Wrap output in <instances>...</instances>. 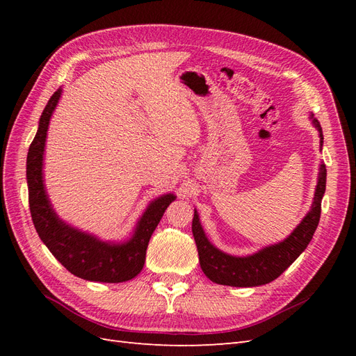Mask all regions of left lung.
Listing matches in <instances>:
<instances>
[{
	"label": "left lung",
	"mask_w": 356,
	"mask_h": 356,
	"mask_svg": "<svg viewBox=\"0 0 356 356\" xmlns=\"http://www.w3.org/2000/svg\"><path fill=\"white\" fill-rule=\"evenodd\" d=\"M309 118L319 132V143L322 147V144H324L322 127L314 114H310ZM325 184L327 169L324 163H321L315 197L306 217L301 220V222L282 242L264 246L263 250L245 257L230 255L218 250L217 246H213L207 238V234H204L199 213L195 209L191 230L196 241L199 261L203 273L212 282L229 286H260L275 281L277 276H281L297 260V257L306 250L309 242L314 238V233L321 218V202L325 193Z\"/></svg>",
	"instance_id": "1"
}]
</instances>
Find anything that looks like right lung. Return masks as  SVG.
I'll list each match as a JSON object with an SVG mask.
<instances>
[{"label":"right lung","instance_id":"1","mask_svg":"<svg viewBox=\"0 0 356 356\" xmlns=\"http://www.w3.org/2000/svg\"><path fill=\"white\" fill-rule=\"evenodd\" d=\"M60 95L62 89H58L49 99L40 117L38 131L26 157V182L32 221L42 243L72 275L92 282L118 284L131 281L143 270L149 238L166 208L177 196L168 193L149 202L139 217L131 238L122 242L102 241L98 236L72 227L71 224L60 220L49 200L42 177L49 123Z\"/></svg>","mask_w":356,"mask_h":356}]
</instances>
